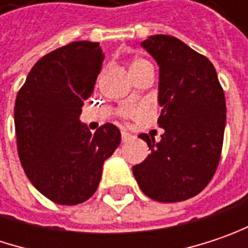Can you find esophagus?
Segmentation results:
<instances>
[{"instance_id": "1", "label": "esophagus", "mask_w": 248, "mask_h": 248, "mask_svg": "<svg viewBox=\"0 0 248 248\" xmlns=\"http://www.w3.org/2000/svg\"><path fill=\"white\" fill-rule=\"evenodd\" d=\"M134 137L130 133H127V131H121V141L123 142H128L130 140H133Z\"/></svg>"}]
</instances>
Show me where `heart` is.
Here are the masks:
<instances>
[{
	"mask_svg": "<svg viewBox=\"0 0 248 248\" xmlns=\"http://www.w3.org/2000/svg\"><path fill=\"white\" fill-rule=\"evenodd\" d=\"M145 64H150V63L147 62V61H144V59H140V58H135L133 62H131V66H130V69L134 70V69H138V67H142V66H145ZM135 113V108L134 107H124L123 108V114L125 115V117H128V115H131Z\"/></svg>",
	"mask_w": 248,
	"mask_h": 248,
	"instance_id": "heart-1",
	"label": "heart"
}]
</instances>
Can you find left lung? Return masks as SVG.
Listing matches in <instances>:
<instances>
[{
    "mask_svg": "<svg viewBox=\"0 0 248 248\" xmlns=\"http://www.w3.org/2000/svg\"><path fill=\"white\" fill-rule=\"evenodd\" d=\"M141 46L159 66V142L140 134L150 154L133 167L141 190L156 202H182L203 190L220 159L226 100L212 62L168 35L148 36Z\"/></svg>",
    "mask_w": 248,
    "mask_h": 248,
    "instance_id": "obj_1",
    "label": "left lung"
}]
</instances>
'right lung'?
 Here are the masks:
<instances>
[{
  "label": "right lung",
  "mask_w": 248,
  "mask_h": 248,
  "mask_svg": "<svg viewBox=\"0 0 248 248\" xmlns=\"http://www.w3.org/2000/svg\"><path fill=\"white\" fill-rule=\"evenodd\" d=\"M103 59L98 42L62 46L35 63L15 100L21 165L31 184L55 203L72 206L90 199L104 161L121 141L114 124L92 134L79 120Z\"/></svg>",
  "instance_id": "right-lung-1"
}]
</instances>
